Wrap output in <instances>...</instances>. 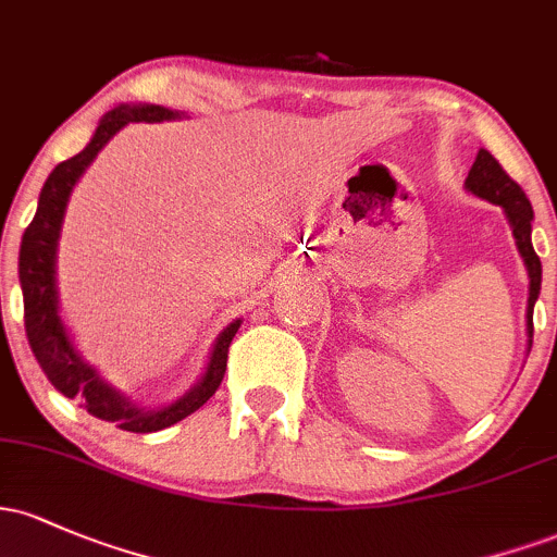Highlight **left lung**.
Segmentation results:
<instances>
[{"instance_id":"left-lung-1","label":"left lung","mask_w":557,"mask_h":557,"mask_svg":"<svg viewBox=\"0 0 557 557\" xmlns=\"http://www.w3.org/2000/svg\"><path fill=\"white\" fill-rule=\"evenodd\" d=\"M466 189L475 198L488 200V203L499 206L505 211L507 224H510L512 237H516V248L521 253L523 264L529 272V301H527V335H529V348L531 351V338H534V304L540 298L542 290V261L534 253L531 246V222H534V211L521 187L505 174V169L499 166L497 158L492 152L481 148L475 156V163L468 171Z\"/></svg>"}]
</instances>
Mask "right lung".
Returning <instances> with one entry per match:
<instances>
[{"instance_id":"1","label":"right lung","mask_w":557,"mask_h":557,"mask_svg":"<svg viewBox=\"0 0 557 557\" xmlns=\"http://www.w3.org/2000/svg\"><path fill=\"white\" fill-rule=\"evenodd\" d=\"M174 119H185V113L163 106H150V102H137V106L121 102V106L108 110L100 119V124H97L95 134H91L87 148L78 152V156L69 158V161L58 163L52 174L47 176L34 222L23 232L21 259H17L23 311H26L23 320H26L28 344L39 368L45 370V375L50 377V383L60 394L82 401V407L89 414H95V418L108 420V423H115V428H124V431L132 433L163 431V428L185 420L187 414L203 407L216 394L224 370H227L230 344L243 320L237 317L216 335L209 354V364H206L203 375L198 377L193 388H187L171 405L156 409L139 407L129 396L110 386L106 377L97 372L95 364H89L82 357V351L73 346L69 327H65L63 317H60L58 243L73 187L82 180L84 171L89 169V163L95 161L97 152L115 137V132L124 129L126 124H134V121L137 124L139 121L161 124V121Z\"/></svg>"}]
</instances>
